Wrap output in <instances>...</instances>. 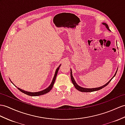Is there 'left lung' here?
Instances as JSON below:
<instances>
[{"instance_id": "left-lung-1", "label": "left lung", "mask_w": 125, "mask_h": 125, "mask_svg": "<svg viewBox=\"0 0 125 125\" xmlns=\"http://www.w3.org/2000/svg\"><path fill=\"white\" fill-rule=\"evenodd\" d=\"M102 24H103V25H104V26H105V27L106 28V29L108 30L109 31H110V30L109 29V26H108V25H107V24H106L105 23H102ZM117 72V71L115 72V75H114V76L112 77V78L111 79V80H110V81H109L108 82V83H106L105 84H104V85H103V86H100V87H96V88H91V89H88V88L82 87H81V86H79V85H78L76 83V82H75V80H74V77H73V76L72 71V69H71V80H72V83H73V85H74V86H75V87L76 89L77 90L81 91V92H94V91H98V90H101V89H103V87H105V86H106V85H107L109 83V82H110L112 80V79L115 76V75H116Z\"/></svg>"}]
</instances>
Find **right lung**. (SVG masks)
<instances>
[{"instance_id": "right-lung-1", "label": "right lung", "mask_w": 125, "mask_h": 125, "mask_svg": "<svg viewBox=\"0 0 125 125\" xmlns=\"http://www.w3.org/2000/svg\"><path fill=\"white\" fill-rule=\"evenodd\" d=\"M61 66V64L58 67L56 70V72H55V73H54V77L53 78V80L52 81V82H51V84L49 86L47 89H45L43 90L42 91H39V92H27V91H24L22 89H20V88L17 87V89H19L21 92H22V93L25 94H27V95H30V96H39V95H43V94H46L47 93H48L49 91L52 89V88L53 87V84L54 83V82H55V80H56V77H57V73H58V72L59 71V67ZM10 82H11L13 84V82H12L11 81ZM17 87V86H16Z\"/></svg>"}]
</instances>
